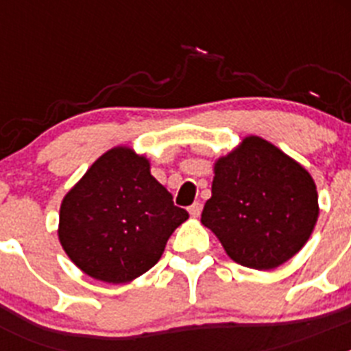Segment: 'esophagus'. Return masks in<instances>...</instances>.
I'll return each instance as SVG.
<instances>
[{
    "mask_svg": "<svg viewBox=\"0 0 351 351\" xmlns=\"http://www.w3.org/2000/svg\"><path fill=\"white\" fill-rule=\"evenodd\" d=\"M188 210H190V214L193 216V218H198V216H200V213H202V206H200L198 202H195L193 206L188 207Z\"/></svg>",
    "mask_w": 351,
    "mask_h": 351,
    "instance_id": "obj_1",
    "label": "esophagus"
}]
</instances>
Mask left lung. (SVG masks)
<instances>
[{"label":"left lung","instance_id":"1","mask_svg":"<svg viewBox=\"0 0 351 351\" xmlns=\"http://www.w3.org/2000/svg\"><path fill=\"white\" fill-rule=\"evenodd\" d=\"M318 219L316 186L302 167L258 137L214 165L202 223L234 262L269 271L306 244Z\"/></svg>","mask_w":351,"mask_h":351}]
</instances>
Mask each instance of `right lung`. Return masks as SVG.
<instances>
[{"instance_id":"1","label":"right lung","mask_w":351,"mask_h":351,"mask_svg":"<svg viewBox=\"0 0 351 351\" xmlns=\"http://www.w3.org/2000/svg\"><path fill=\"white\" fill-rule=\"evenodd\" d=\"M188 219L149 172V161L110 149L84 173L60 210V241L95 280L126 283L160 260L172 232Z\"/></svg>"}]
</instances>
